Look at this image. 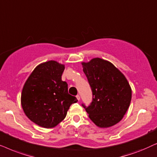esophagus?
Wrapping results in <instances>:
<instances>
[{
	"label": "esophagus",
	"mask_w": 157,
	"mask_h": 157,
	"mask_svg": "<svg viewBox=\"0 0 157 157\" xmlns=\"http://www.w3.org/2000/svg\"><path fill=\"white\" fill-rule=\"evenodd\" d=\"M76 97H77V99L78 100H80V96L79 95H77L76 96Z\"/></svg>",
	"instance_id": "esophagus-1"
}]
</instances>
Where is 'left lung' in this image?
Masks as SVG:
<instances>
[{
    "instance_id": "8db88e82",
    "label": "left lung",
    "mask_w": 157,
    "mask_h": 157,
    "mask_svg": "<svg viewBox=\"0 0 157 157\" xmlns=\"http://www.w3.org/2000/svg\"><path fill=\"white\" fill-rule=\"evenodd\" d=\"M82 67L93 94L91 103H82V107L98 126L116 124L131 103V89L126 78L112 63L100 58L83 62Z\"/></svg>"
}]
</instances>
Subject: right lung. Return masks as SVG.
<instances>
[{"label":"right lung","mask_w":157,"mask_h":157,"mask_svg":"<svg viewBox=\"0 0 157 157\" xmlns=\"http://www.w3.org/2000/svg\"><path fill=\"white\" fill-rule=\"evenodd\" d=\"M64 66L55 61L39 64L25 83L21 105L26 116L44 128H53L66 117L77 98L68 93V85L62 80Z\"/></svg>","instance_id":"right-lung-1"}]
</instances>
